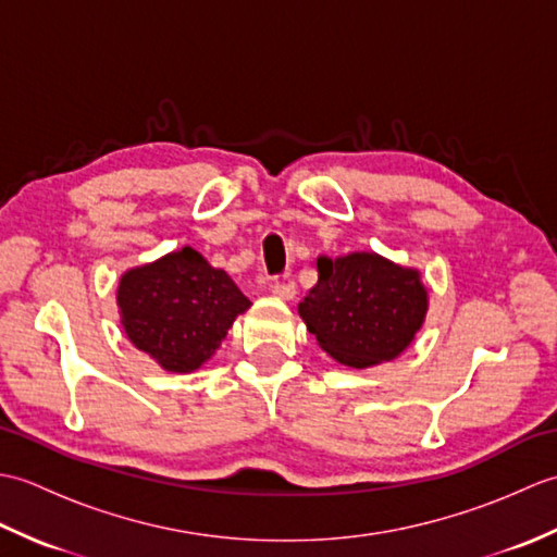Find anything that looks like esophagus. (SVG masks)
<instances>
[{
	"mask_svg": "<svg viewBox=\"0 0 557 557\" xmlns=\"http://www.w3.org/2000/svg\"><path fill=\"white\" fill-rule=\"evenodd\" d=\"M270 292L275 294L277 299L289 301V299H294V294H297V285H294V282H272Z\"/></svg>",
	"mask_w": 557,
	"mask_h": 557,
	"instance_id": "obj_1",
	"label": "esophagus"
}]
</instances>
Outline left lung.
Instances as JSON below:
<instances>
[{"instance_id":"1","label":"left lung","mask_w":557,"mask_h":557,"mask_svg":"<svg viewBox=\"0 0 557 557\" xmlns=\"http://www.w3.org/2000/svg\"><path fill=\"white\" fill-rule=\"evenodd\" d=\"M315 268L318 282L299 315L330 357L366 369L409 347L429 306L417 270L375 253L318 258Z\"/></svg>"}]
</instances>
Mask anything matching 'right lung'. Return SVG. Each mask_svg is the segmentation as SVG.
<instances>
[{
	"mask_svg": "<svg viewBox=\"0 0 557 557\" xmlns=\"http://www.w3.org/2000/svg\"><path fill=\"white\" fill-rule=\"evenodd\" d=\"M116 304L134 345L162 369L191 373L227 337L248 301L224 270H215L194 248L128 270Z\"/></svg>",
	"mask_w": 557,
	"mask_h": 557,
	"instance_id": "right-lung-1",
	"label": "right lung"
}]
</instances>
